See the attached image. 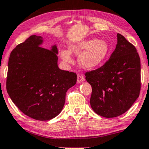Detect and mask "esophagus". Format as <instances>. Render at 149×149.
I'll return each instance as SVG.
<instances>
[{"label":"esophagus","instance_id":"34e87169","mask_svg":"<svg viewBox=\"0 0 149 149\" xmlns=\"http://www.w3.org/2000/svg\"><path fill=\"white\" fill-rule=\"evenodd\" d=\"M84 81H85V78L83 75H81V74L77 75V83L78 84H81Z\"/></svg>","mask_w":149,"mask_h":149}]
</instances>
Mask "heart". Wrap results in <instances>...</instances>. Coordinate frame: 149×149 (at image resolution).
Masks as SVG:
<instances>
[{
	"instance_id": "obj_1",
	"label": "heart",
	"mask_w": 149,
	"mask_h": 149,
	"mask_svg": "<svg viewBox=\"0 0 149 149\" xmlns=\"http://www.w3.org/2000/svg\"><path fill=\"white\" fill-rule=\"evenodd\" d=\"M110 52L109 43L105 40L88 39L71 44L69 50L62 49L60 52L61 58L65 63H72L71 53L79 56V63L85 69H92L104 62Z\"/></svg>"
}]
</instances>
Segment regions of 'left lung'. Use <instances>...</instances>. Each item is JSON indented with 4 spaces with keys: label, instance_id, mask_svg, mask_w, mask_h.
I'll return each instance as SVG.
<instances>
[{
    "label": "left lung",
    "instance_id": "1",
    "mask_svg": "<svg viewBox=\"0 0 149 149\" xmlns=\"http://www.w3.org/2000/svg\"><path fill=\"white\" fill-rule=\"evenodd\" d=\"M85 76L92 87L93 110L105 118L118 116L130 109L139 95L140 58L134 46L118 33L116 49L108 61Z\"/></svg>",
    "mask_w": 149,
    "mask_h": 149
}]
</instances>
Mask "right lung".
<instances>
[{"mask_svg": "<svg viewBox=\"0 0 149 149\" xmlns=\"http://www.w3.org/2000/svg\"><path fill=\"white\" fill-rule=\"evenodd\" d=\"M43 38L30 36L12 50L8 61L6 88L15 104L26 116L48 120L63 108L67 91L77 74L58 66L56 45L43 48Z\"/></svg>", "mask_w": 149, "mask_h": 149, "instance_id": "add662e5", "label": "right lung"}]
</instances>
